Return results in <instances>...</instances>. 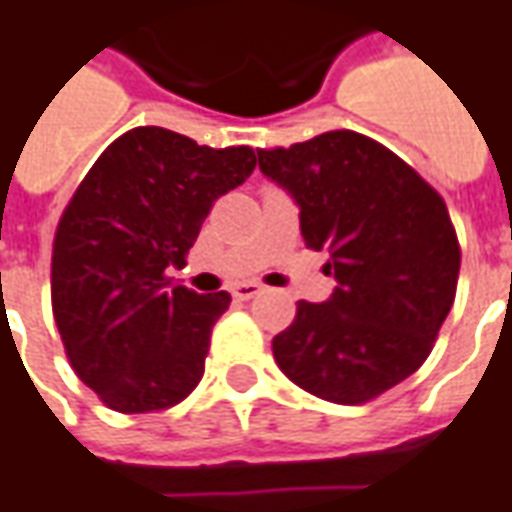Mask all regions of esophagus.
Instances as JSON below:
<instances>
[{
    "mask_svg": "<svg viewBox=\"0 0 512 512\" xmlns=\"http://www.w3.org/2000/svg\"><path fill=\"white\" fill-rule=\"evenodd\" d=\"M262 292V284H256V281H245V284H236L234 287V298L236 301H250V298H256Z\"/></svg>",
    "mask_w": 512,
    "mask_h": 512,
    "instance_id": "34e87169",
    "label": "esophagus"
}]
</instances>
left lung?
<instances>
[{"label":"left lung","instance_id":"1","mask_svg":"<svg viewBox=\"0 0 512 512\" xmlns=\"http://www.w3.org/2000/svg\"><path fill=\"white\" fill-rule=\"evenodd\" d=\"M256 153L301 206L306 248L326 250L337 278L329 301H298L273 337L278 368L323 401H373L424 365L454 303L449 209L407 161L354 130Z\"/></svg>","mask_w":512,"mask_h":512}]
</instances>
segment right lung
<instances>
[{
  "instance_id": "add662e5",
  "label": "right lung",
  "mask_w": 512,
  "mask_h": 512,
  "mask_svg": "<svg viewBox=\"0 0 512 512\" xmlns=\"http://www.w3.org/2000/svg\"><path fill=\"white\" fill-rule=\"evenodd\" d=\"M253 147L133 128L94 161L52 242V315L80 382L116 412L175 407L203 379L228 292L169 290L214 200L245 183Z\"/></svg>"
}]
</instances>
